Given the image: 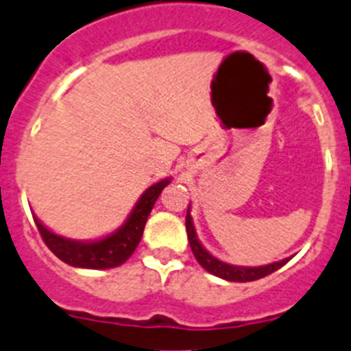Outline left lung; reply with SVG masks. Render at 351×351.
<instances>
[{
	"mask_svg": "<svg viewBox=\"0 0 351 351\" xmlns=\"http://www.w3.org/2000/svg\"><path fill=\"white\" fill-rule=\"evenodd\" d=\"M189 208H191V206H189ZM185 228H187L189 243H191V249H193L194 256H196L197 263L205 268V270H208L210 274L222 277V279H226V281H233V282L256 281V279H261V277L268 276V274L276 272L277 268H281L282 265H286L289 261V258H286V260L276 261V263H270V265H263V267H237V265L224 263V261L213 258V256L210 254L203 245H201L199 240H197L196 237L193 217H191L189 210H187V217H185Z\"/></svg>",
	"mask_w": 351,
	"mask_h": 351,
	"instance_id": "obj_1",
	"label": "left lung"
}]
</instances>
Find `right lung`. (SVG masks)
Returning a JSON list of instances; mask_svg holds the SVG:
<instances>
[{
  "instance_id": "right-lung-1",
  "label": "right lung",
  "mask_w": 351,
  "mask_h": 351,
  "mask_svg": "<svg viewBox=\"0 0 351 351\" xmlns=\"http://www.w3.org/2000/svg\"><path fill=\"white\" fill-rule=\"evenodd\" d=\"M167 184H169V178H164L146 189L123 226L118 228L114 233H111L106 239L95 240V242H77V240L60 237V234L49 231L36 217L35 224L40 231V237L45 245L65 263L79 268H97V270L118 267V265L129 260L138 247L146 219H148L155 201Z\"/></svg>"
}]
</instances>
